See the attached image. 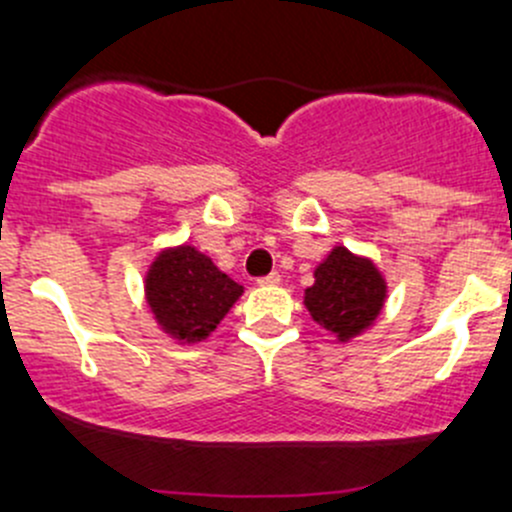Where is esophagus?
<instances>
[{
    "label": "esophagus",
    "instance_id": "obj_1",
    "mask_svg": "<svg viewBox=\"0 0 512 512\" xmlns=\"http://www.w3.org/2000/svg\"><path fill=\"white\" fill-rule=\"evenodd\" d=\"M257 285H262V287H267V285H280V272H270V275L260 277V280H257Z\"/></svg>",
    "mask_w": 512,
    "mask_h": 512
}]
</instances>
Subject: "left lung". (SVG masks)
<instances>
[{
    "instance_id": "left-lung-1",
    "label": "left lung",
    "mask_w": 512,
    "mask_h": 512,
    "mask_svg": "<svg viewBox=\"0 0 512 512\" xmlns=\"http://www.w3.org/2000/svg\"><path fill=\"white\" fill-rule=\"evenodd\" d=\"M385 280L365 257L335 247L315 270V285L305 290V305L312 320L350 340L372 325L385 302Z\"/></svg>"
}]
</instances>
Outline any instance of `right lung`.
Here are the masks:
<instances>
[{
  "mask_svg": "<svg viewBox=\"0 0 512 512\" xmlns=\"http://www.w3.org/2000/svg\"><path fill=\"white\" fill-rule=\"evenodd\" d=\"M145 290L162 330L185 342L205 340L242 295V285L190 245L160 252Z\"/></svg>",
  "mask_w": 512,
  "mask_h": 512,
  "instance_id": "add662e5",
  "label": "right lung"
}]
</instances>
